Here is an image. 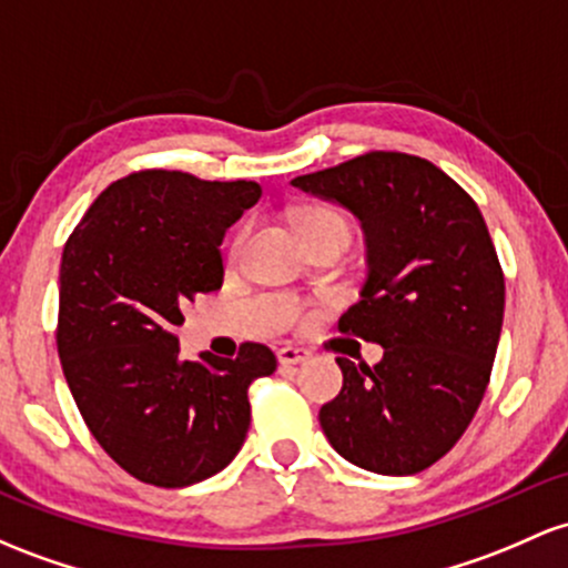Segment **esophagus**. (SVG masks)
Returning a JSON list of instances; mask_svg holds the SVG:
<instances>
[{"label":"esophagus","instance_id":"34e87169","mask_svg":"<svg viewBox=\"0 0 568 568\" xmlns=\"http://www.w3.org/2000/svg\"><path fill=\"white\" fill-rule=\"evenodd\" d=\"M310 353L307 347H298V345H285V347H280L277 351V361L283 366H296V364H304V361L310 358Z\"/></svg>","mask_w":568,"mask_h":568}]
</instances>
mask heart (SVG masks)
I'll use <instances>...</instances> for the list:
<instances>
[{
  "label": "heart",
  "mask_w": 568,
  "mask_h": 568,
  "mask_svg": "<svg viewBox=\"0 0 568 568\" xmlns=\"http://www.w3.org/2000/svg\"><path fill=\"white\" fill-rule=\"evenodd\" d=\"M323 223H336V226H345L342 215L336 213V210H332V207H323V204H313V207H304L302 213L296 215L298 232H304V229H313V226H323ZM242 242H245V229H240V234L234 236L232 255L240 253Z\"/></svg>",
  "instance_id": "heart-1"
}]
</instances>
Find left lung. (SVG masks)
Segmentation results:
<instances>
[{
	"mask_svg": "<svg viewBox=\"0 0 568 568\" xmlns=\"http://www.w3.org/2000/svg\"><path fill=\"white\" fill-rule=\"evenodd\" d=\"M294 185L358 215L369 277L339 332L385 351L375 366L336 358L342 390L321 407L323 434L361 469H428L469 428L501 336L504 272L483 213L450 174L398 151L361 153Z\"/></svg>",
	"mask_w": 568,
	"mask_h": 568,
	"instance_id": "left-lung-1",
	"label": "left lung"
}]
</instances>
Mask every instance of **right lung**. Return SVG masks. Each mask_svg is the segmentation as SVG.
<instances>
[{
	"label": "right lung",
	"mask_w": 568,
	"mask_h": 568,
	"mask_svg": "<svg viewBox=\"0 0 568 568\" xmlns=\"http://www.w3.org/2000/svg\"><path fill=\"white\" fill-rule=\"evenodd\" d=\"M261 199L253 180L140 170L80 217L59 272L61 369L85 426L123 471L185 488L232 464L251 428L247 388L277 358L245 342L236 358H180L185 302L223 285L226 229Z\"/></svg>",
	"instance_id": "obj_1"
}]
</instances>
